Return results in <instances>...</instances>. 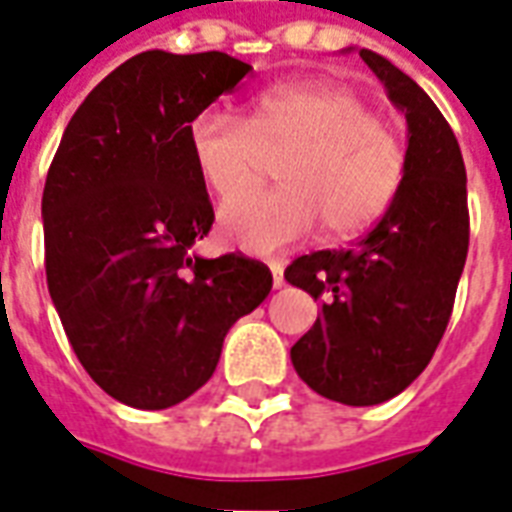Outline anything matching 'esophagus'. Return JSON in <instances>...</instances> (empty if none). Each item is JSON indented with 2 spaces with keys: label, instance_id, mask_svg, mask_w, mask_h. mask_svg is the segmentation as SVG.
<instances>
[{
  "label": "esophagus",
  "instance_id": "esophagus-1",
  "mask_svg": "<svg viewBox=\"0 0 512 512\" xmlns=\"http://www.w3.org/2000/svg\"><path fill=\"white\" fill-rule=\"evenodd\" d=\"M268 268H271V277H274V288H282V285H285V277H282L285 266H282V260H271Z\"/></svg>",
  "mask_w": 512,
  "mask_h": 512
}]
</instances>
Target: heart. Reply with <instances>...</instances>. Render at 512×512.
I'll return each instance as SVG.
<instances>
[{"instance_id": "1", "label": "heart", "mask_w": 512, "mask_h": 512, "mask_svg": "<svg viewBox=\"0 0 512 512\" xmlns=\"http://www.w3.org/2000/svg\"><path fill=\"white\" fill-rule=\"evenodd\" d=\"M189 150L205 189L232 197L267 164L286 158L277 192L227 200L219 227L230 244L274 252L323 222L326 233L356 235L376 224L406 180V142L362 93L337 82L279 84L249 104L246 120L205 109L191 120Z\"/></svg>"}]
</instances>
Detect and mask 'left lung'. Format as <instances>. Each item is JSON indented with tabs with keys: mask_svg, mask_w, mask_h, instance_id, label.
Returning a JSON list of instances; mask_svg holds the SVG:
<instances>
[{
	"mask_svg": "<svg viewBox=\"0 0 512 512\" xmlns=\"http://www.w3.org/2000/svg\"><path fill=\"white\" fill-rule=\"evenodd\" d=\"M406 115V180L389 211L348 249L296 257L285 279L321 301L290 348L301 381L345 406L400 395L428 367L469 252L466 167L439 106L376 51H359Z\"/></svg>",
	"mask_w": 512,
	"mask_h": 512,
	"instance_id": "obj_1",
	"label": "left lung"
}]
</instances>
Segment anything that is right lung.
Masks as SVG:
<instances>
[{
	"mask_svg": "<svg viewBox=\"0 0 512 512\" xmlns=\"http://www.w3.org/2000/svg\"><path fill=\"white\" fill-rule=\"evenodd\" d=\"M252 65L222 51H142L84 98L43 189L46 282L95 384L145 411L194 395L230 326L271 293L260 260L191 255L213 205L189 126Z\"/></svg>",
	"mask_w": 512,
	"mask_h": 512,
	"instance_id": "right-lung-1",
	"label": "right lung"
}]
</instances>
